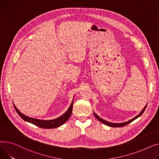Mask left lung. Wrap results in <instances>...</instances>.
<instances>
[{
    "mask_svg": "<svg viewBox=\"0 0 159 159\" xmlns=\"http://www.w3.org/2000/svg\"><path fill=\"white\" fill-rule=\"evenodd\" d=\"M146 107H147V105L144 107V108L143 109V110L141 111V113H139V114L137 115L136 117H135L134 118H133V119H132L129 120L128 121H126V122L121 123H114L108 122V121H107V120H104V119H101V117H99L96 114H95L94 112V116L96 117V119H98V120L100 121V122L102 123L103 124H105V125H107V126H110V127H123V126H126V125L129 124L130 123H132V121H134V120H135L136 119H137V118L139 117L140 116H141V115L144 113V110H146Z\"/></svg>",
    "mask_w": 159,
    "mask_h": 159,
    "instance_id": "1",
    "label": "left lung"
}]
</instances>
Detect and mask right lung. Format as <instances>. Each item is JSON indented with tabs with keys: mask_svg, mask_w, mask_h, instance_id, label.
Here are the masks:
<instances>
[{
	"mask_svg": "<svg viewBox=\"0 0 159 159\" xmlns=\"http://www.w3.org/2000/svg\"><path fill=\"white\" fill-rule=\"evenodd\" d=\"M72 105H73V101L66 112L57 119H52V120H41V119H34V118L30 117L27 116H25L24 114L21 113L20 111L18 110V108L16 107V106L13 104V106L15 107V109L17 112V114L20 116V117L22 119H23L24 120L27 121V122L32 123L40 128H45V129H51V128H57V127H59V126H61L62 125H63L69 119V117L71 116L72 111V107H73Z\"/></svg>",
	"mask_w": 159,
	"mask_h": 159,
	"instance_id": "add662e5",
	"label": "right lung"
}]
</instances>
